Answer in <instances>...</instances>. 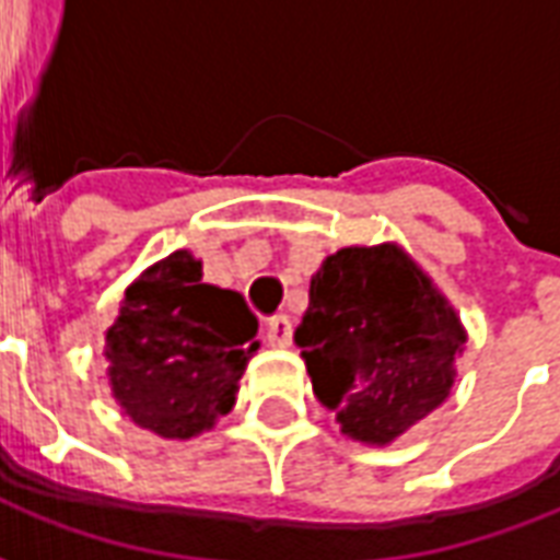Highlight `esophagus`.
<instances>
[{
    "mask_svg": "<svg viewBox=\"0 0 560 560\" xmlns=\"http://www.w3.org/2000/svg\"><path fill=\"white\" fill-rule=\"evenodd\" d=\"M264 332H267V341L272 348H288L291 345V317L288 315H276L269 317L267 324H264Z\"/></svg>",
    "mask_w": 560,
    "mask_h": 560,
    "instance_id": "34e87169",
    "label": "esophagus"
}]
</instances>
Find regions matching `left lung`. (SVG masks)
Wrapping results in <instances>:
<instances>
[{"instance_id":"8db88e82","label":"left lung","mask_w":560,"mask_h":560,"mask_svg":"<svg viewBox=\"0 0 560 560\" xmlns=\"http://www.w3.org/2000/svg\"><path fill=\"white\" fill-rule=\"evenodd\" d=\"M293 341L341 432L387 446L450 396L468 336L413 257L384 243L348 245L320 264Z\"/></svg>"}]
</instances>
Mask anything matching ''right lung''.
<instances>
[{"instance_id": "right-lung-1", "label": "right lung", "mask_w": 560, "mask_h": 560, "mask_svg": "<svg viewBox=\"0 0 560 560\" xmlns=\"http://www.w3.org/2000/svg\"><path fill=\"white\" fill-rule=\"evenodd\" d=\"M257 317L236 291L203 281L191 252H173L126 291L107 329V377L128 420L161 438H195L231 413L260 348Z\"/></svg>"}]
</instances>
